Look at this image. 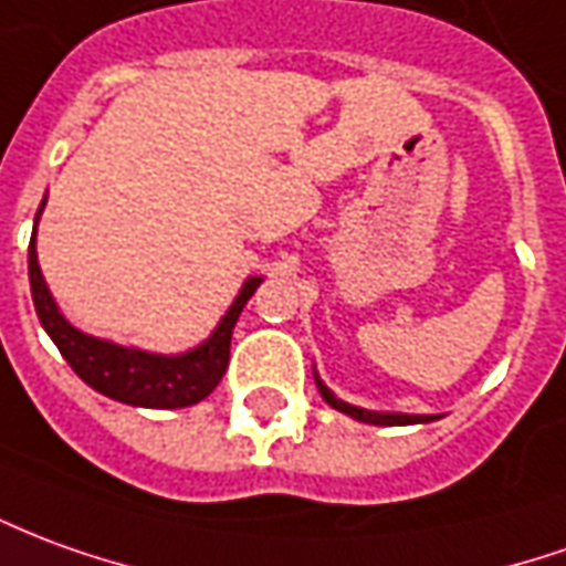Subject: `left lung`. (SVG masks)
Returning a JSON list of instances; mask_svg holds the SVG:
<instances>
[{"label": "left lung", "mask_w": 566, "mask_h": 566, "mask_svg": "<svg viewBox=\"0 0 566 566\" xmlns=\"http://www.w3.org/2000/svg\"><path fill=\"white\" fill-rule=\"evenodd\" d=\"M318 382V392H322V398L327 401L331 407H337V410H343V413H349V417H355V420L361 422H370V426H410V422H429L432 417H410V413H370V410H361V407H352L346 405V401H339V398H334V392L324 386L322 379H315Z\"/></svg>", "instance_id": "obj_1"}]
</instances>
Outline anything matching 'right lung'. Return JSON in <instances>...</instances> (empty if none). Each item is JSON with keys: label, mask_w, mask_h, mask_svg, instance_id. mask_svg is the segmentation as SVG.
Segmentation results:
<instances>
[{"label": "right lung", "mask_w": 566, "mask_h": 566, "mask_svg": "<svg viewBox=\"0 0 566 566\" xmlns=\"http://www.w3.org/2000/svg\"><path fill=\"white\" fill-rule=\"evenodd\" d=\"M39 214H42V208H39ZM39 214H35V220H39ZM30 287H33V306L39 312V322L49 331V337L54 339V346L61 349L70 367L88 382L91 389H97L106 398H116L122 405L174 410V407L199 405L201 398L214 392L217 382L223 379L229 367L232 327L239 322L244 303L260 287V279L244 282L242 294L232 303V310L223 315V322L217 324V331L208 343H201L199 349L187 352V355H174V358L149 355V352L140 349H122L116 343L88 337L66 322L57 310V303L51 300L49 284L39 270L35 232L30 239Z\"/></svg>", "instance_id": "obj_1"}]
</instances>
